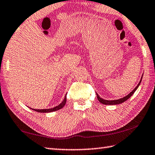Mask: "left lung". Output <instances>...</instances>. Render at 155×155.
<instances>
[{
    "label": "left lung",
    "instance_id": "left-lung-1",
    "mask_svg": "<svg viewBox=\"0 0 155 155\" xmlns=\"http://www.w3.org/2000/svg\"><path fill=\"white\" fill-rule=\"evenodd\" d=\"M142 76H143V75H142ZM142 78H141V80H140V81L139 84H138L137 86H136V87L135 88L134 90H133L132 92H131V93H130L128 94V95H127L126 97H123V98L120 99H117V100H111V101H108V100H105V99H104L101 98V97H100L98 95V94H97V99H98L100 103H101V104H104V105H118V104H122V103H123V102H124L125 101H127V99H129L130 97H131L133 95V94H134V93H135V91H136L137 89L138 86H140L141 82H142Z\"/></svg>",
    "mask_w": 155,
    "mask_h": 155
}]
</instances>
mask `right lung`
<instances>
[{
    "mask_svg": "<svg viewBox=\"0 0 155 155\" xmlns=\"http://www.w3.org/2000/svg\"><path fill=\"white\" fill-rule=\"evenodd\" d=\"M67 95V94H66ZM66 101H67V96L64 97V99L62 102L61 103V104H59L58 105H57L55 107H53V108H50V109H43V110H35V109H32L35 111H36V112H41V113H48V112H54V111H56V110H58L60 109H61L64 107V105L66 104Z\"/></svg>",
    "mask_w": 155,
    "mask_h": 155,
    "instance_id": "obj_1",
    "label": "right lung"
}]
</instances>
